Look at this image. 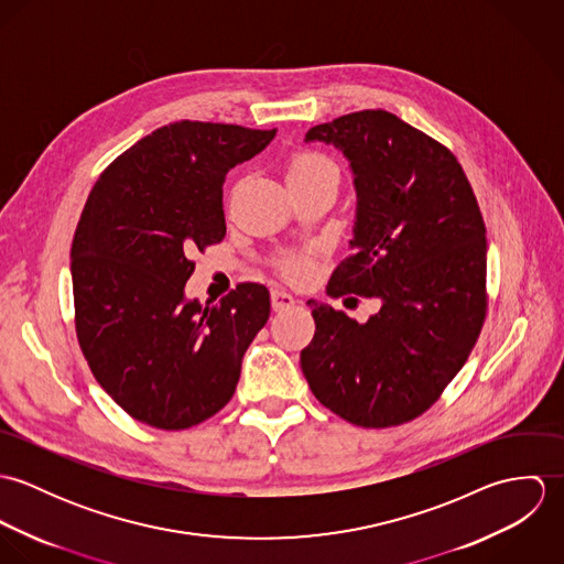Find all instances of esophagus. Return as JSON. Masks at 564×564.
Instances as JSON below:
<instances>
[{"instance_id": "obj_1", "label": "esophagus", "mask_w": 564, "mask_h": 564, "mask_svg": "<svg viewBox=\"0 0 564 564\" xmlns=\"http://www.w3.org/2000/svg\"><path fill=\"white\" fill-rule=\"evenodd\" d=\"M295 302H297V300H295L291 293L282 291V289H273V291H271V306H273V311L291 308V306H295Z\"/></svg>"}]
</instances>
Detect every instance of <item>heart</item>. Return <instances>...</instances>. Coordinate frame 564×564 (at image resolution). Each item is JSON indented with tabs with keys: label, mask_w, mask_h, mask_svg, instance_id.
I'll return each instance as SVG.
<instances>
[{
	"label": "heart",
	"mask_w": 564,
	"mask_h": 564,
	"mask_svg": "<svg viewBox=\"0 0 564 564\" xmlns=\"http://www.w3.org/2000/svg\"><path fill=\"white\" fill-rule=\"evenodd\" d=\"M327 177H338V169L334 162L317 152H300L286 166L289 186H308ZM282 269L291 278H302L308 271V262L300 256H289L282 260Z\"/></svg>",
	"instance_id": "b5f03b06"
}]
</instances>
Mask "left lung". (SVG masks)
Listing matches in <instances>:
<instances>
[{
    "label": "left lung",
    "instance_id": "left-lung-1",
    "mask_svg": "<svg viewBox=\"0 0 564 564\" xmlns=\"http://www.w3.org/2000/svg\"><path fill=\"white\" fill-rule=\"evenodd\" d=\"M336 148L356 188L351 256L327 293L376 297L354 322L308 302L315 336L302 371L315 398L360 427L400 425L438 400L469 358L486 315V228L456 156L387 110L306 132Z\"/></svg>",
    "mask_w": 564,
    "mask_h": 564
}]
</instances>
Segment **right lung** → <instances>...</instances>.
<instances>
[{"mask_svg":"<svg viewBox=\"0 0 564 564\" xmlns=\"http://www.w3.org/2000/svg\"><path fill=\"white\" fill-rule=\"evenodd\" d=\"M275 130L175 121L110 162L72 245L82 354L130 416L184 430L232 400L241 362L269 319L262 284L242 282L217 306L188 300L191 256L224 241V182Z\"/></svg>","mask_w":564,"mask_h":564,"instance_id":"1","label":"right lung"}]
</instances>
